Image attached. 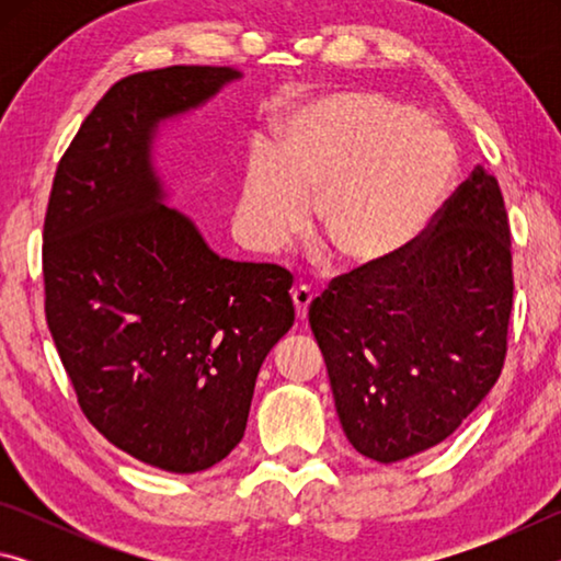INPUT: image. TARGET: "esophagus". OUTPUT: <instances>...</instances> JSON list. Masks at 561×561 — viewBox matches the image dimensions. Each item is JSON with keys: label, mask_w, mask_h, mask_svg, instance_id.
<instances>
[{"label": "esophagus", "mask_w": 561, "mask_h": 561, "mask_svg": "<svg viewBox=\"0 0 561 561\" xmlns=\"http://www.w3.org/2000/svg\"><path fill=\"white\" fill-rule=\"evenodd\" d=\"M314 299V294H311L307 287H297L291 289V301H294V311H297V319L304 321L307 319V311H309V304Z\"/></svg>", "instance_id": "esophagus-1"}]
</instances>
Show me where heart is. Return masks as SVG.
Instances as JSON below:
<instances>
[{"mask_svg":"<svg viewBox=\"0 0 561 561\" xmlns=\"http://www.w3.org/2000/svg\"><path fill=\"white\" fill-rule=\"evenodd\" d=\"M453 178L455 150L438 128L376 93H336L287 113L274 156H252L237 225L252 250L279 252L317 201V232L346 267L378 270L423 234Z\"/></svg>","mask_w":561,"mask_h":561,"instance_id":"b5f03b06","label":"heart"}]
</instances>
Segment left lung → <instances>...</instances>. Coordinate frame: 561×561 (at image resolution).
<instances>
[{
	"mask_svg": "<svg viewBox=\"0 0 561 561\" xmlns=\"http://www.w3.org/2000/svg\"><path fill=\"white\" fill-rule=\"evenodd\" d=\"M512 291L505 201L478 165L405 252L311 301L348 443L398 462L458 431L500 378Z\"/></svg>",
	"mask_w": 561,
	"mask_h": 561,
	"instance_id": "obj_1",
	"label": "left lung"
}]
</instances>
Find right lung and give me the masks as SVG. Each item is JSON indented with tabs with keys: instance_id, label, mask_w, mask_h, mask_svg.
Masks as SVG:
<instances>
[{
	"instance_id": "add662e5",
	"label": "right lung",
	"mask_w": 561,
	"mask_h": 561,
	"mask_svg": "<svg viewBox=\"0 0 561 561\" xmlns=\"http://www.w3.org/2000/svg\"><path fill=\"white\" fill-rule=\"evenodd\" d=\"M242 73H133L81 123L44 220L46 321L83 415L168 472L213 468L242 440L262 360L294 324L291 274L232 262L165 205L153 144Z\"/></svg>"
}]
</instances>
